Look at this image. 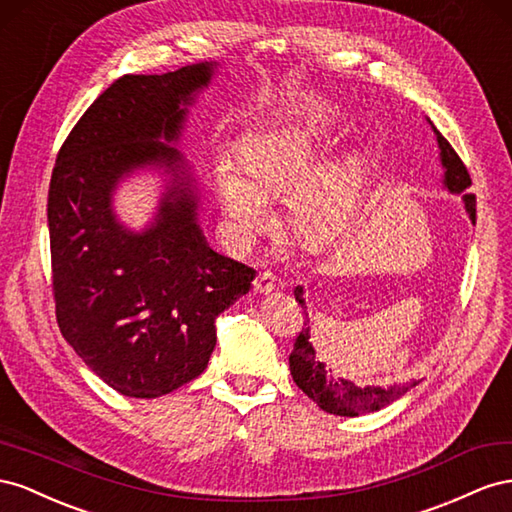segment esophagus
<instances>
[{"label": "esophagus", "mask_w": 512, "mask_h": 512, "mask_svg": "<svg viewBox=\"0 0 512 512\" xmlns=\"http://www.w3.org/2000/svg\"><path fill=\"white\" fill-rule=\"evenodd\" d=\"M276 289V276L268 270L259 272L257 279H255V291L257 294H270V291Z\"/></svg>", "instance_id": "34e87169"}]
</instances>
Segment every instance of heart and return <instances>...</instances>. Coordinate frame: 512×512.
<instances>
[{
  "instance_id": "b5f03b06",
  "label": "heart",
  "mask_w": 512,
  "mask_h": 512,
  "mask_svg": "<svg viewBox=\"0 0 512 512\" xmlns=\"http://www.w3.org/2000/svg\"><path fill=\"white\" fill-rule=\"evenodd\" d=\"M337 137L324 128L268 126L248 133L242 160L223 152L214 167L216 195L231 238L251 246L274 223L270 197L287 195L296 240L321 251L347 229L367 182V158L352 150L328 160Z\"/></svg>"
}]
</instances>
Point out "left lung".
<instances>
[{
	"mask_svg": "<svg viewBox=\"0 0 512 512\" xmlns=\"http://www.w3.org/2000/svg\"><path fill=\"white\" fill-rule=\"evenodd\" d=\"M433 128L437 137V148H440V163L444 169L442 184L450 195H461L463 206L470 221L476 223V197L467 193V188L472 186L470 173H467L465 165L457 152L452 150V145L442 137L440 130L433 126L431 120H427ZM296 302L304 309L306 321L304 328L298 334L294 343V352L289 354V371L294 377L296 386L306 394V397L313 399L321 410L334 414V416H360L377 412L382 407L397 401L407 390L420 384V379H410V382L403 384H392V386H356L354 382L343 377H334L332 371L324 367V362L317 360V352L311 343V328H309V313H306V302H304V287L298 285L294 289Z\"/></svg>",
	"mask_w": 512,
	"mask_h": 512,
	"instance_id": "obj_1",
	"label": "left lung"
}]
</instances>
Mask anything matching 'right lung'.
I'll use <instances>...</instances> for the list:
<instances>
[{"label": "right lung", "instance_id": "obj_1", "mask_svg": "<svg viewBox=\"0 0 512 512\" xmlns=\"http://www.w3.org/2000/svg\"><path fill=\"white\" fill-rule=\"evenodd\" d=\"M216 68L201 62L115 79L70 130L53 167L47 218L57 324L124 397H163L206 371L216 317L255 279L253 268L210 248L197 178L175 148ZM137 170L166 175L157 214L141 232L112 208L117 186Z\"/></svg>", "mask_w": 512, "mask_h": 512}]
</instances>
